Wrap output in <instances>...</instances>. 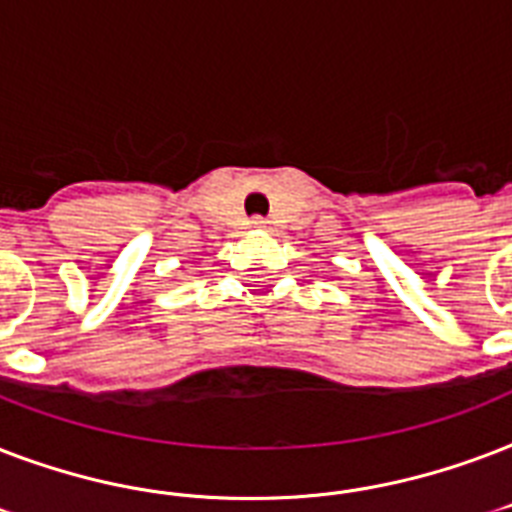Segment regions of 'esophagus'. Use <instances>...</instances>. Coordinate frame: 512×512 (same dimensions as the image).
I'll list each match as a JSON object with an SVG mask.
<instances>
[{
  "instance_id": "esophagus-1",
  "label": "esophagus",
  "mask_w": 512,
  "mask_h": 512,
  "mask_svg": "<svg viewBox=\"0 0 512 512\" xmlns=\"http://www.w3.org/2000/svg\"><path fill=\"white\" fill-rule=\"evenodd\" d=\"M267 224H269V221H267V219H261V216H256V219L251 221V227H253V229H267Z\"/></svg>"
}]
</instances>
